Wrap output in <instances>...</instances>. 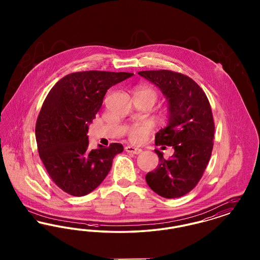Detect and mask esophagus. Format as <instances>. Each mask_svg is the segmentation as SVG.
Instances as JSON below:
<instances>
[{
  "mask_svg": "<svg viewBox=\"0 0 260 260\" xmlns=\"http://www.w3.org/2000/svg\"><path fill=\"white\" fill-rule=\"evenodd\" d=\"M124 149H125V151H126L127 153H132V154H136V155H138V154L142 153V149L136 148V147L129 146V145L126 146Z\"/></svg>",
  "mask_w": 260,
  "mask_h": 260,
  "instance_id": "obj_1",
  "label": "esophagus"
}]
</instances>
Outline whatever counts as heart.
<instances>
[{
    "instance_id": "b5f03b06",
    "label": "heart",
    "mask_w": 260,
    "mask_h": 260,
    "mask_svg": "<svg viewBox=\"0 0 260 260\" xmlns=\"http://www.w3.org/2000/svg\"><path fill=\"white\" fill-rule=\"evenodd\" d=\"M136 93L146 94L154 101L158 99L157 90L152 87H139L136 89ZM152 131H153V124L148 121L135 122L126 126V136L132 142L140 143L147 139Z\"/></svg>"
}]
</instances>
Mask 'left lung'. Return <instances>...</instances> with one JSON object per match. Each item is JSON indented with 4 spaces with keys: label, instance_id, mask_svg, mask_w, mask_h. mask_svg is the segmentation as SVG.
Here are the masks:
<instances>
[{
    "label": "left lung",
    "instance_id": "1",
    "mask_svg": "<svg viewBox=\"0 0 260 260\" xmlns=\"http://www.w3.org/2000/svg\"><path fill=\"white\" fill-rule=\"evenodd\" d=\"M138 74L161 88L170 104L168 126L155 136L157 146H173L174 154L145 176L149 187L167 199L189 193L203 176L213 148L214 121L205 91L190 77L171 70L140 71Z\"/></svg>",
    "mask_w": 260,
    "mask_h": 260
}]
</instances>
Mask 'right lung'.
Instances as JSON below:
<instances>
[{
    "instance_id": "add662e5",
    "label": "right lung",
    "mask_w": 260,
    "mask_h": 260,
    "mask_svg": "<svg viewBox=\"0 0 260 260\" xmlns=\"http://www.w3.org/2000/svg\"><path fill=\"white\" fill-rule=\"evenodd\" d=\"M126 72L82 71L66 75L48 93L36 122L38 152L52 181L69 195L93 191L110 172L120 143L88 148L87 129L106 91L133 76Z\"/></svg>"
}]
</instances>
